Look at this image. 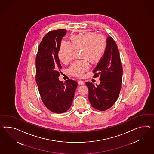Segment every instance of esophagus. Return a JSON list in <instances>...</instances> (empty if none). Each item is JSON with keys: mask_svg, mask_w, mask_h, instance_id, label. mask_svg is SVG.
I'll list each match as a JSON object with an SVG mask.
<instances>
[{"mask_svg": "<svg viewBox=\"0 0 154 154\" xmlns=\"http://www.w3.org/2000/svg\"><path fill=\"white\" fill-rule=\"evenodd\" d=\"M78 83L79 85H84V82H83V80H79Z\"/></svg>", "mask_w": 154, "mask_h": 154, "instance_id": "esophagus-1", "label": "esophagus"}]
</instances>
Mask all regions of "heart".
Returning a JSON list of instances; mask_svg holds the SVG:
<instances>
[{
	"label": "heart",
	"mask_w": 154,
	"mask_h": 154,
	"mask_svg": "<svg viewBox=\"0 0 154 154\" xmlns=\"http://www.w3.org/2000/svg\"><path fill=\"white\" fill-rule=\"evenodd\" d=\"M106 48V40L104 36L97 35L93 32L71 35L70 43L63 41L58 51V58L62 63H69L73 58L74 50L82 49L80 54L82 60L72 63L68 69L70 75L81 77L89 69V64L98 63L104 55Z\"/></svg>",
	"instance_id": "obj_1"
}]
</instances>
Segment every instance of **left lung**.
<instances>
[{"mask_svg": "<svg viewBox=\"0 0 154 154\" xmlns=\"http://www.w3.org/2000/svg\"><path fill=\"white\" fill-rule=\"evenodd\" d=\"M106 52L100 60L93 73L100 76L99 85L85 83L89 89L88 98L91 106L104 111L114 104L119 97L122 80L123 69L117 44L111 37L106 40Z\"/></svg>", "mask_w": 154, "mask_h": 154, "instance_id": "8db88e82", "label": "left lung"}]
</instances>
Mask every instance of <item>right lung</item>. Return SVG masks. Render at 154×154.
I'll return each mask as SVG.
<instances>
[{"mask_svg": "<svg viewBox=\"0 0 154 154\" xmlns=\"http://www.w3.org/2000/svg\"><path fill=\"white\" fill-rule=\"evenodd\" d=\"M66 30L48 32L40 43L35 58V81L41 98L48 109L62 113L70 108L78 83L68 79L59 81L61 65L58 58L61 41Z\"/></svg>", "mask_w": 154, "mask_h": 154, "instance_id": "1", "label": "right lung"}]
</instances>
